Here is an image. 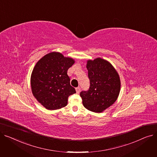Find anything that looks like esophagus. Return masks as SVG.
I'll return each instance as SVG.
<instances>
[{
	"instance_id": "34e87169",
	"label": "esophagus",
	"mask_w": 157,
	"mask_h": 157,
	"mask_svg": "<svg viewBox=\"0 0 157 157\" xmlns=\"http://www.w3.org/2000/svg\"><path fill=\"white\" fill-rule=\"evenodd\" d=\"M76 91L77 94H79V93L80 92V91H81V88H80L79 87H77V88H76Z\"/></svg>"
}]
</instances>
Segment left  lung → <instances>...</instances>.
<instances>
[{
  "label": "left lung",
  "mask_w": 157,
  "mask_h": 157,
  "mask_svg": "<svg viewBox=\"0 0 157 157\" xmlns=\"http://www.w3.org/2000/svg\"><path fill=\"white\" fill-rule=\"evenodd\" d=\"M86 68L90 79V88L80 96L88 110L102 113L112 105L118 97L121 81L120 76L108 60L97 58L87 60Z\"/></svg>",
  "instance_id": "obj_1"
}]
</instances>
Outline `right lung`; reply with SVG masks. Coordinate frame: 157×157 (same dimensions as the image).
<instances>
[{"mask_svg": "<svg viewBox=\"0 0 157 157\" xmlns=\"http://www.w3.org/2000/svg\"><path fill=\"white\" fill-rule=\"evenodd\" d=\"M75 61L56 52L49 53L36 63L32 72L33 95L49 110L59 109L67 104L69 95L76 93L70 84L67 70Z\"/></svg>", "mask_w": 157, "mask_h": 157, "instance_id": "add662e5", "label": "right lung"}]
</instances>
